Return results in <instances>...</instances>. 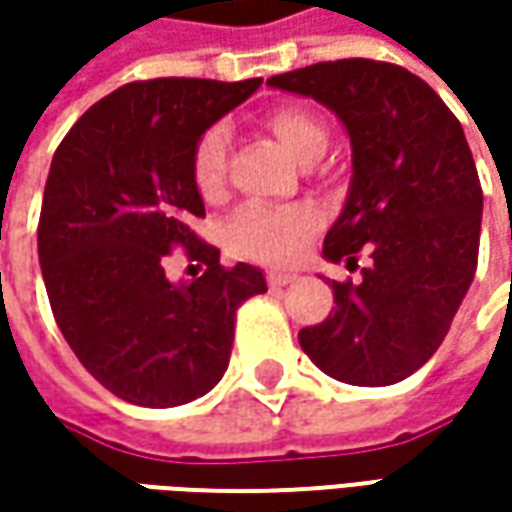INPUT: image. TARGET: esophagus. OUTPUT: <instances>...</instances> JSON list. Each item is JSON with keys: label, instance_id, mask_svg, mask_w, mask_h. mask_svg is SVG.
<instances>
[{"label": "esophagus", "instance_id": "1", "mask_svg": "<svg viewBox=\"0 0 512 512\" xmlns=\"http://www.w3.org/2000/svg\"><path fill=\"white\" fill-rule=\"evenodd\" d=\"M296 279V273H285V270H267V285L285 287Z\"/></svg>", "mask_w": 512, "mask_h": 512}]
</instances>
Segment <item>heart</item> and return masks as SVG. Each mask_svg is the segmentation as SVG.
<instances>
[{
  "mask_svg": "<svg viewBox=\"0 0 512 512\" xmlns=\"http://www.w3.org/2000/svg\"><path fill=\"white\" fill-rule=\"evenodd\" d=\"M267 128L282 148L302 165H313L327 148V130L307 110L279 108L267 116ZM227 130L210 128L193 150V182L205 199H216L225 187ZM316 230V213L310 207H242L227 225V245L236 256L256 262H287Z\"/></svg>",
  "mask_w": 512,
  "mask_h": 512,
  "instance_id": "heart-1",
  "label": "heart"
}]
</instances>
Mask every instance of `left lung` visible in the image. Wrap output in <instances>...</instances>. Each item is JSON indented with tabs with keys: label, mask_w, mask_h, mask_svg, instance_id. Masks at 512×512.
<instances>
[{
	"label": "left lung",
	"mask_w": 512,
	"mask_h": 512,
	"mask_svg": "<svg viewBox=\"0 0 512 512\" xmlns=\"http://www.w3.org/2000/svg\"><path fill=\"white\" fill-rule=\"evenodd\" d=\"M330 108L350 136L353 176L325 259L362 282H333V313L299 330L327 376L384 387L416 373L444 342L476 276L482 185L459 119L416 73L336 59L267 79Z\"/></svg>",
	"instance_id": "left-lung-1"
}]
</instances>
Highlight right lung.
Wrapping results in <instances>:
<instances>
[{"label": "right lung", "instance_id": "1", "mask_svg": "<svg viewBox=\"0 0 512 512\" xmlns=\"http://www.w3.org/2000/svg\"><path fill=\"white\" fill-rule=\"evenodd\" d=\"M262 79H148L88 108L53 153L39 265L53 319L113 396L187 404L225 376L239 305L265 293L262 270L219 265L190 222L205 216L193 150ZM170 249L206 273L170 283Z\"/></svg>", "mask_w": 512, "mask_h": 512}]
</instances>
